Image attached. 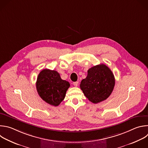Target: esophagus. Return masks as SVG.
Wrapping results in <instances>:
<instances>
[{
    "mask_svg": "<svg viewBox=\"0 0 148 148\" xmlns=\"http://www.w3.org/2000/svg\"><path fill=\"white\" fill-rule=\"evenodd\" d=\"M73 85H74V86H77L78 85V82L76 81V82H73Z\"/></svg>",
    "mask_w": 148,
    "mask_h": 148,
    "instance_id": "1",
    "label": "esophagus"
}]
</instances>
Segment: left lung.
I'll list each match as a JSON object with an SVG mask.
<instances>
[{
  "mask_svg": "<svg viewBox=\"0 0 148 148\" xmlns=\"http://www.w3.org/2000/svg\"><path fill=\"white\" fill-rule=\"evenodd\" d=\"M115 85L114 74L105 64L95 66L88 70L80 88L88 100L97 103L106 100L111 95Z\"/></svg>",
  "mask_w": 148,
  "mask_h": 148,
  "instance_id": "8db88e82",
  "label": "left lung"
}]
</instances>
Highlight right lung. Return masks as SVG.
<instances>
[{
    "label": "right lung",
    "mask_w": 148,
    "mask_h": 148,
    "mask_svg": "<svg viewBox=\"0 0 148 148\" xmlns=\"http://www.w3.org/2000/svg\"><path fill=\"white\" fill-rule=\"evenodd\" d=\"M70 83L63 80L56 71L44 69L38 74L36 87L42 100L48 104L58 106L64 100Z\"/></svg>",
    "instance_id": "right-lung-1"
}]
</instances>
